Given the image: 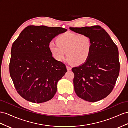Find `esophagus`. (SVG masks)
<instances>
[{
    "instance_id": "esophagus-1",
    "label": "esophagus",
    "mask_w": 128,
    "mask_h": 128,
    "mask_svg": "<svg viewBox=\"0 0 128 128\" xmlns=\"http://www.w3.org/2000/svg\"><path fill=\"white\" fill-rule=\"evenodd\" d=\"M66 68H67V70H68V71H71V69H72V68L70 67V66H66Z\"/></svg>"
}]
</instances>
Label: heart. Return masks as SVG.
Wrapping results in <instances>:
<instances>
[{"label":"heart","instance_id":"obj_1","mask_svg":"<svg viewBox=\"0 0 128 128\" xmlns=\"http://www.w3.org/2000/svg\"><path fill=\"white\" fill-rule=\"evenodd\" d=\"M57 42L49 44L50 52L57 60L64 59L66 52L68 60L76 65L84 64L90 58L92 42L86 35L66 32L58 38Z\"/></svg>","mask_w":128,"mask_h":128}]
</instances>
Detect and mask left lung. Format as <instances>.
Masks as SVG:
<instances>
[{
    "mask_svg": "<svg viewBox=\"0 0 128 128\" xmlns=\"http://www.w3.org/2000/svg\"><path fill=\"white\" fill-rule=\"evenodd\" d=\"M70 30L87 35L92 42L88 60L72 69L75 92L80 98L90 102L102 100L112 92L119 76L118 46L99 26L70 27Z\"/></svg>",
    "mask_w": 128,
    "mask_h": 128,
    "instance_id": "8db88e82",
    "label": "left lung"
}]
</instances>
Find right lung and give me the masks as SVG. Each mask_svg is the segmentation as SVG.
<instances>
[{"instance_id": "1", "label": "right lung", "mask_w": 128, "mask_h": 128, "mask_svg": "<svg viewBox=\"0 0 128 128\" xmlns=\"http://www.w3.org/2000/svg\"><path fill=\"white\" fill-rule=\"evenodd\" d=\"M67 30L62 27L30 26L13 44L10 73L17 92L25 100L40 104L50 100L57 83L67 72L49 49L52 40Z\"/></svg>"}]
</instances>
